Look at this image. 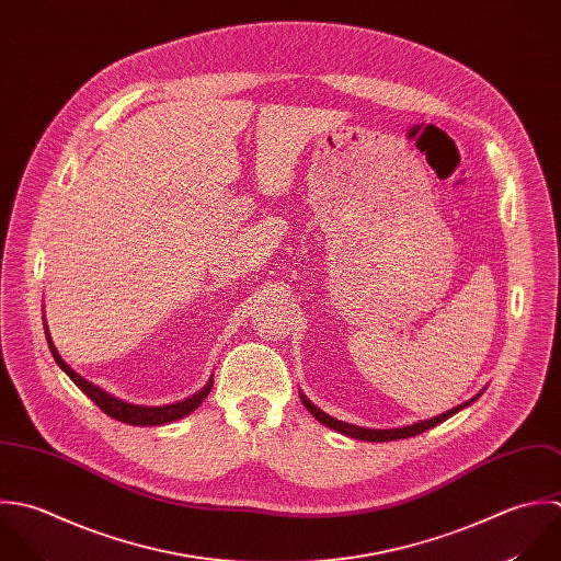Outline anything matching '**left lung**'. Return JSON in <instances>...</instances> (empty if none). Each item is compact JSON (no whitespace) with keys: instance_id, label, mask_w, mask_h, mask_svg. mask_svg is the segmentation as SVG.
<instances>
[{"instance_id":"obj_1","label":"left lung","mask_w":561,"mask_h":561,"mask_svg":"<svg viewBox=\"0 0 561 561\" xmlns=\"http://www.w3.org/2000/svg\"><path fill=\"white\" fill-rule=\"evenodd\" d=\"M477 398H479V393H477L474 398H470L468 402H461L459 407H453V409L446 411V413H439V415H435V417H428V420H424V422H415V424H409V426H400V428H368V426H355V424H348V422H344V420L331 417V415L324 413L320 407H316L305 393H300L302 404L313 413V417H316L318 422H322L324 426H329V428H333V431H337V433H344V435H348V437L364 439V442H391V439H404V437L420 435V433H424V431L437 426L439 422L448 420V417L455 415L457 411L466 409V407L472 404Z\"/></svg>"}]
</instances>
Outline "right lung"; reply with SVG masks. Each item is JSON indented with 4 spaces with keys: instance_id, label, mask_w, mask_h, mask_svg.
<instances>
[{
    "instance_id": "right-lung-1",
    "label": "right lung",
    "mask_w": 561,
    "mask_h": 561,
    "mask_svg": "<svg viewBox=\"0 0 561 561\" xmlns=\"http://www.w3.org/2000/svg\"><path fill=\"white\" fill-rule=\"evenodd\" d=\"M43 327H45V337H47L49 351H51L56 364L60 366V370L67 374V376H69L106 415H111V417H115V420H119V422H126V424H133V426H161V424L176 422V420L188 415L191 411H195V409L202 404V400L208 396L210 387H213V378H210V380H208L199 391H195L193 396H188V398L181 400V402H174V404H163V407H148V404H133V402H126V400H122V398H117V396L104 391L102 387L93 385L91 380H87L84 376H80L76 370H71V368L62 362V357L58 355V351H56V346H54V342H51V337H49L47 324H43Z\"/></svg>"
}]
</instances>
